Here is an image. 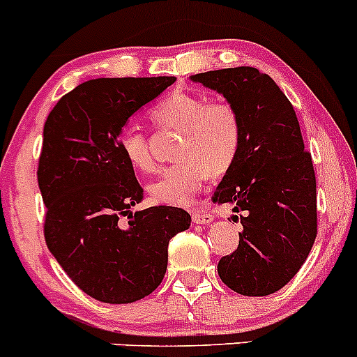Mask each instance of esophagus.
<instances>
[{"label":"esophagus","instance_id":"esophagus-1","mask_svg":"<svg viewBox=\"0 0 357 357\" xmlns=\"http://www.w3.org/2000/svg\"><path fill=\"white\" fill-rule=\"evenodd\" d=\"M213 218H215V215L209 211H204V209H197V211L192 213V222L199 225L209 224V222H213Z\"/></svg>","mask_w":357,"mask_h":357}]
</instances>
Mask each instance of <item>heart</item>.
Segmentation results:
<instances>
[{"mask_svg":"<svg viewBox=\"0 0 357 357\" xmlns=\"http://www.w3.org/2000/svg\"><path fill=\"white\" fill-rule=\"evenodd\" d=\"M156 128L181 130L178 158L149 185L160 202L186 206L194 201L209 174H225L241 148V119L227 100H206L195 93H171L149 111ZM123 158L135 171L153 172L156 160L148 133L125 126L118 135Z\"/></svg>","mask_w":357,"mask_h":357,"instance_id":"obj_1","label":"heart"}]
</instances>
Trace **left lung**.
I'll return each mask as SVG.
<instances>
[{
    "instance_id": "obj_1",
    "label": "left lung",
    "mask_w": 357,
    "mask_h": 357,
    "mask_svg": "<svg viewBox=\"0 0 357 357\" xmlns=\"http://www.w3.org/2000/svg\"><path fill=\"white\" fill-rule=\"evenodd\" d=\"M192 81L216 89L241 119V148L213 194L241 220L238 248L218 275L243 296H268L294 278L317 236V183L294 107L254 66L213 70Z\"/></svg>"
}]
</instances>
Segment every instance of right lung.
Segmentation results:
<instances>
[{
	"label": "right lung",
	"mask_w": 357,
	"mask_h": 357,
	"mask_svg": "<svg viewBox=\"0 0 357 357\" xmlns=\"http://www.w3.org/2000/svg\"><path fill=\"white\" fill-rule=\"evenodd\" d=\"M176 77L93 79L63 95L43 125L38 186L47 248L81 291L121 305L151 294L167 269L169 241L190 227L172 206L144 199L118 135L130 116Z\"/></svg>",
	"instance_id": "add662e5"
}]
</instances>
